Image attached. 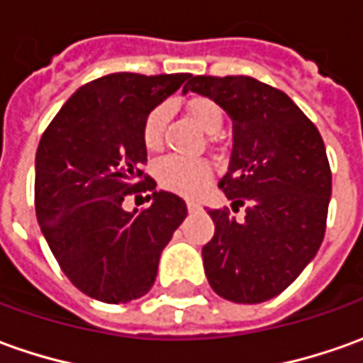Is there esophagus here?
Listing matches in <instances>:
<instances>
[{"mask_svg": "<svg viewBox=\"0 0 363 363\" xmlns=\"http://www.w3.org/2000/svg\"><path fill=\"white\" fill-rule=\"evenodd\" d=\"M186 206H189V211H191V213H194V211H199V208H201V204L194 201H186Z\"/></svg>", "mask_w": 363, "mask_h": 363, "instance_id": "34e87169", "label": "esophagus"}]
</instances>
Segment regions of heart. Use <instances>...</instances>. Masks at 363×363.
<instances>
[{
  "label": "heart",
  "mask_w": 363,
  "mask_h": 363,
  "mask_svg": "<svg viewBox=\"0 0 363 363\" xmlns=\"http://www.w3.org/2000/svg\"><path fill=\"white\" fill-rule=\"evenodd\" d=\"M186 113L194 125L204 133H218L223 127V109L208 97H194L186 103ZM169 119V107L157 105L147 113L143 121V145L150 152H157L162 147L164 127ZM157 181L162 189L186 196H194L204 191V186L213 179L211 164L202 159H181L167 157L157 164Z\"/></svg>",
  "instance_id": "1"
}]
</instances>
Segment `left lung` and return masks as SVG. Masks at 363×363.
Returning <instances> with one entry per match:
<instances>
[{
    "mask_svg": "<svg viewBox=\"0 0 363 363\" xmlns=\"http://www.w3.org/2000/svg\"><path fill=\"white\" fill-rule=\"evenodd\" d=\"M194 91L233 119L230 164L218 186L233 211H208L214 236L202 248L208 284L224 300L258 304L284 292L326 234L332 171L316 125L284 91L244 75H194Z\"/></svg>",
    "mask_w": 363,
    "mask_h": 363,
    "instance_id": "obj_1",
    "label": "left lung"
}]
</instances>
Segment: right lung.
Listing matches in <instances>:
<instances>
[{
  "label": "right lung",
  "instance_id": "right-lung-1",
  "mask_svg": "<svg viewBox=\"0 0 363 363\" xmlns=\"http://www.w3.org/2000/svg\"><path fill=\"white\" fill-rule=\"evenodd\" d=\"M191 73H111L79 87L39 140L35 213L55 260L83 294L107 304L149 292L162 248L186 216L181 196L155 191L143 167V121ZM130 191H152L127 213Z\"/></svg>",
  "mask_w": 363,
  "mask_h": 363
}]
</instances>
